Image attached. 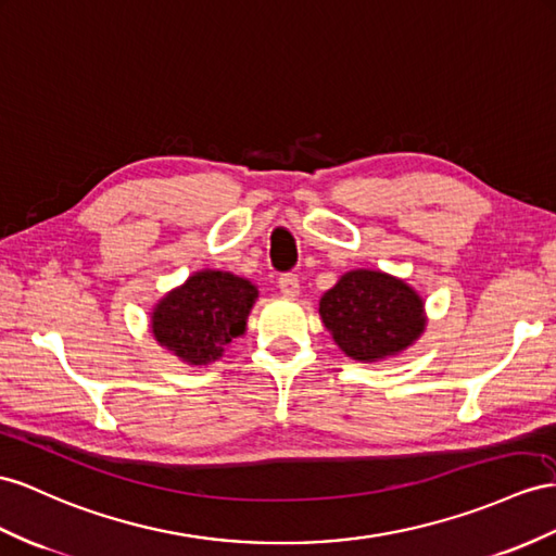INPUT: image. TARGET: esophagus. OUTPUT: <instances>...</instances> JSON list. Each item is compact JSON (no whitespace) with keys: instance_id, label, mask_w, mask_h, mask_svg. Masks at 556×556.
I'll use <instances>...</instances> for the list:
<instances>
[{"instance_id":"1","label":"esophagus","mask_w":556,"mask_h":556,"mask_svg":"<svg viewBox=\"0 0 556 556\" xmlns=\"http://www.w3.org/2000/svg\"><path fill=\"white\" fill-rule=\"evenodd\" d=\"M279 291L283 293V298H295L298 293H301V281H298L295 275H281Z\"/></svg>"}]
</instances>
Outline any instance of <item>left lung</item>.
I'll return each mask as SVG.
<instances>
[{"instance_id": "left-lung-1", "label": "left lung", "mask_w": 556, "mask_h": 556, "mask_svg": "<svg viewBox=\"0 0 556 556\" xmlns=\"http://www.w3.org/2000/svg\"><path fill=\"white\" fill-rule=\"evenodd\" d=\"M321 324L350 359L376 364L400 357L425 333L422 295L380 269H350L319 301Z\"/></svg>"}]
</instances>
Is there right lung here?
<instances>
[{
    "label": "right lung",
    "instance_id": "right-lung-1",
    "mask_svg": "<svg viewBox=\"0 0 556 556\" xmlns=\"http://www.w3.org/2000/svg\"><path fill=\"white\" fill-rule=\"evenodd\" d=\"M258 287L225 269H199L162 295L150 312V331L170 354L190 366L223 357L235 338L247 333Z\"/></svg>",
    "mask_w": 556,
    "mask_h": 556
}]
</instances>
